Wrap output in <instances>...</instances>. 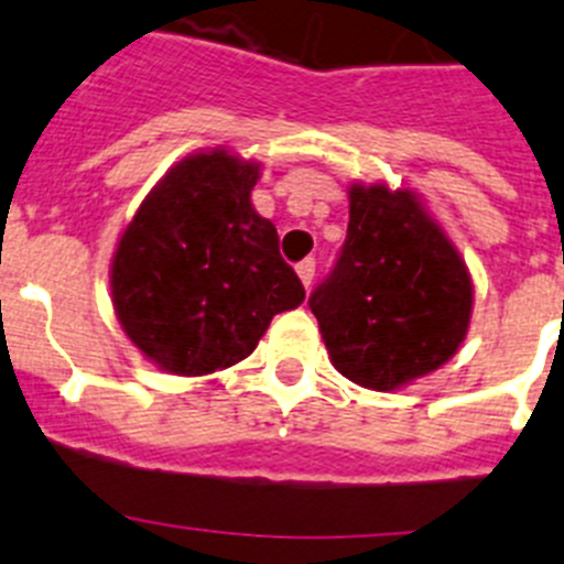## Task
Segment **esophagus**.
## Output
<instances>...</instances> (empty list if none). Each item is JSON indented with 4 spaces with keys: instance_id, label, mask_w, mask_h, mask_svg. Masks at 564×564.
<instances>
[{
    "instance_id": "esophagus-1",
    "label": "esophagus",
    "mask_w": 564,
    "mask_h": 564,
    "mask_svg": "<svg viewBox=\"0 0 564 564\" xmlns=\"http://www.w3.org/2000/svg\"><path fill=\"white\" fill-rule=\"evenodd\" d=\"M296 273H299V279H302V285L311 288L313 276H316V262H313V259H302V262L296 265Z\"/></svg>"
}]
</instances>
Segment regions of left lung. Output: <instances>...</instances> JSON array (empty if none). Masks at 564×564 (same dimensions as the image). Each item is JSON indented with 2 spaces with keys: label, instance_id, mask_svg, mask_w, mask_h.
<instances>
[{
  "label": "left lung",
  "instance_id": "8db88e82",
  "mask_svg": "<svg viewBox=\"0 0 564 564\" xmlns=\"http://www.w3.org/2000/svg\"><path fill=\"white\" fill-rule=\"evenodd\" d=\"M341 257L311 296L330 364L358 387L403 390L466 341L475 282L410 186L352 181Z\"/></svg>",
  "mask_w": 564,
  "mask_h": 564
}]
</instances>
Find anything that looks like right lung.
Returning <instances> with one entry per match:
<instances>
[{"mask_svg": "<svg viewBox=\"0 0 564 564\" xmlns=\"http://www.w3.org/2000/svg\"><path fill=\"white\" fill-rule=\"evenodd\" d=\"M262 163L200 149L149 188L118 237L109 291L118 325L169 376H212L257 350L276 313L305 302L253 208Z\"/></svg>", "mask_w": 564, "mask_h": 564, "instance_id": "obj_1", "label": "right lung"}]
</instances>
